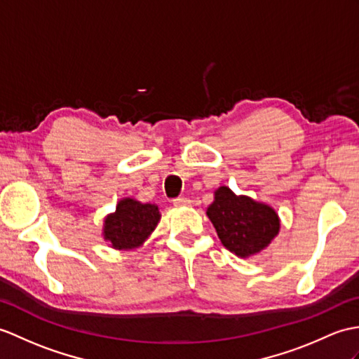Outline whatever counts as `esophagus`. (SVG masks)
<instances>
[{
    "mask_svg": "<svg viewBox=\"0 0 359 359\" xmlns=\"http://www.w3.org/2000/svg\"><path fill=\"white\" fill-rule=\"evenodd\" d=\"M172 203L176 206H187V205L191 203V200L187 198V197H177V198L172 200Z\"/></svg>",
    "mask_w": 359,
    "mask_h": 359,
    "instance_id": "1",
    "label": "esophagus"
}]
</instances>
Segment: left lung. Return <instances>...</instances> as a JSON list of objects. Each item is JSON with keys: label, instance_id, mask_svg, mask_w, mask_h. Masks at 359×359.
<instances>
[{"label": "left lung", "instance_id": "8db88e82", "mask_svg": "<svg viewBox=\"0 0 359 359\" xmlns=\"http://www.w3.org/2000/svg\"><path fill=\"white\" fill-rule=\"evenodd\" d=\"M206 214L222 245L238 257L260 252L280 231L278 215L271 206L246 196L237 197L226 187L215 191Z\"/></svg>", "mask_w": 359, "mask_h": 359}]
</instances>
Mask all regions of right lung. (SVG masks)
<instances>
[{
	"label": "right lung",
	"instance_id": "1",
	"mask_svg": "<svg viewBox=\"0 0 359 359\" xmlns=\"http://www.w3.org/2000/svg\"><path fill=\"white\" fill-rule=\"evenodd\" d=\"M159 219V208L156 205L123 198L116 206V212L105 219L104 238L116 249L137 248L154 231Z\"/></svg>",
	"mask_w": 359,
	"mask_h": 359
}]
</instances>
